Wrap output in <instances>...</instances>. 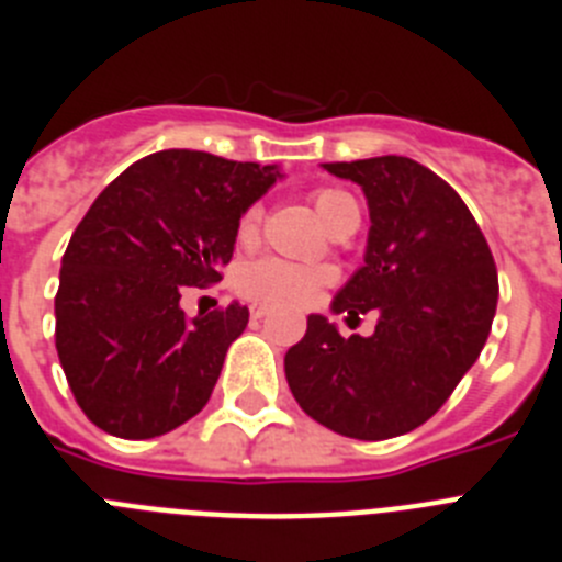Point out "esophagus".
<instances>
[{"mask_svg": "<svg viewBox=\"0 0 562 562\" xmlns=\"http://www.w3.org/2000/svg\"><path fill=\"white\" fill-rule=\"evenodd\" d=\"M267 315V306H261V304H252L250 306V317L252 321H261V317Z\"/></svg>", "mask_w": 562, "mask_h": 562, "instance_id": "1", "label": "esophagus"}]
</instances>
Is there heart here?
<instances>
[{"label": "heart", "instance_id": "heart-1", "mask_svg": "<svg viewBox=\"0 0 562 562\" xmlns=\"http://www.w3.org/2000/svg\"><path fill=\"white\" fill-rule=\"evenodd\" d=\"M312 205H315L317 216L324 220V225L335 227L337 222L349 211H357V202L351 200L346 191L337 188H317L312 191ZM261 220H265V207L252 202L241 211L236 225V236L241 245H252L261 231ZM335 278L331 267L324 265H295V261H284V258L267 256L250 261L236 272V292L247 301H258V304L272 306H306L315 301L317 290L326 286Z\"/></svg>", "mask_w": 562, "mask_h": 562}]
</instances>
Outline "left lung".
<instances>
[{
	"instance_id": "8db88e82",
	"label": "left lung",
	"mask_w": 562,
	"mask_h": 562,
	"mask_svg": "<svg viewBox=\"0 0 562 562\" xmlns=\"http://www.w3.org/2000/svg\"><path fill=\"white\" fill-rule=\"evenodd\" d=\"M369 200L366 265L331 310L360 321L380 312L371 337H342L310 315L284 357L286 382L315 422L349 439L411 434L448 402L484 349L498 304V270L459 193L408 157L324 162Z\"/></svg>"
}]
</instances>
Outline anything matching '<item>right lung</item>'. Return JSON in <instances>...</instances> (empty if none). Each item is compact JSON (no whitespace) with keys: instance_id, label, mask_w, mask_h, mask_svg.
<instances>
[{"instance_id":"1","label":"right lung","mask_w":562,"mask_h":562,"mask_svg":"<svg viewBox=\"0 0 562 562\" xmlns=\"http://www.w3.org/2000/svg\"><path fill=\"white\" fill-rule=\"evenodd\" d=\"M276 166L168 148L101 191L61 258L56 349L92 425L154 439L200 414L247 306L186 317L182 286L222 281L238 216L276 182Z\"/></svg>"}]
</instances>
